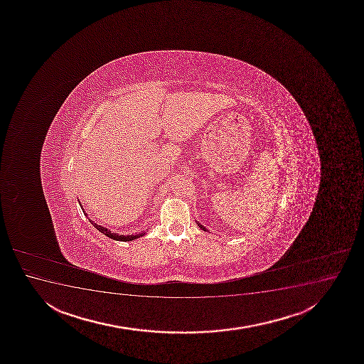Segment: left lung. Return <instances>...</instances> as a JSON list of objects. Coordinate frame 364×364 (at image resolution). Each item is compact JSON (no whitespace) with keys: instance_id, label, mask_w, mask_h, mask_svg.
<instances>
[{"instance_id":"8db88e82","label":"left lung","mask_w":364,"mask_h":364,"mask_svg":"<svg viewBox=\"0 0 364 364\" xmlns=\"http://www.w3.org/2000/svg\"><path fill=\"white\" fill-rule=\"evenodd\" d=\"M197 224H198V227L201 228L202 230H205V228L202 227V225H201V224H200V223H197Z\"/></svg>"}]
</instances>
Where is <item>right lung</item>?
Instances as JSON below:
<instances>
[{
    "mask_svg": "<svg viewBox=\"0 0 364 364\" xmlns=\"http://www.w3.org/2000/svg\"><path fill=\"white\" fill-rule=\"evenodd\" d=\"M90 220L91 224L94 225L97 230L101 231L102 234H105V235L108 236V237H111V239L117 240V241H132V240L137 239V237H140V236L144 235V234H139V235H130V236H124V235H118V234H114V232H111V231L108 230V229H106V228L100 227V225H97L96 223L92 222L91 219H89Z\"/></svg>",
    "mask_w": 364,
    "mask_h": 364,
    "instance_id": "1",
    "label": "right lung"
}]
</instances>
